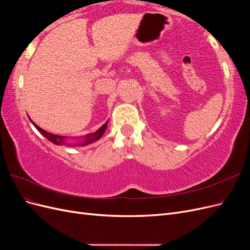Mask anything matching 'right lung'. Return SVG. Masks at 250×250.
<instances>
[{
  "label": "right lung",
  "instance_id": "obj_1",
  "mask_svg": "<svg viewBox=\"0 0 250 250\" xmlns=\"http://www.w3.org/2000/svg\"><path fill=\"white\" fill-rule=\"evenodd\" d=\"M30 119V118H29ZM31 121V119H30ZM31 123L34 125V127L36 128L37 130H39L44 138L48 139L50 142H52L53 144H55V145H62V146H67V147H80V146H86L89 145V144H93L95 142H97L98 140H100L101 137L103 135V133L105 132L108 125V121H106V123H105L102 127H100L99 129L97 131L93 132V133H88L84 137H82L81 139L76 138L77 141H74V142H66V137H62V135H57V134H53L50 133L46 130H43L42 128H41L40 126H37L33 121H31Z\"/></svg>",
  "mask_w": 250,
  "mask_h": 250
}]
</instances>
